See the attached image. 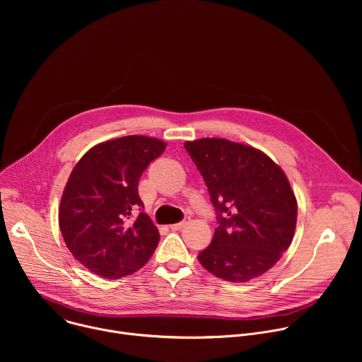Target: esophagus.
Masks as SVG:
<instances>
[{
    "mask_svg": "<svg viewBox=\"0 0 362 362\" xmlns=\"http://www.w3.org/2000/svg\"><path fill=\"white\" fill-rule=\"evenodd\" d=\"M186 223H187V219H183V221H182V222H179V223H173V225H170V229H172V230H179V229H182Z\"/></svg>",
    "mask_w": 362,
    "mask_h": 362,
    "instance_id": "esophagus-1",
    "label": "esophagus"
}]
</instances>
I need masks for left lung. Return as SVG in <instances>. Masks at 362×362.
<instances>
[{
  "label": "left lung",
  "instance_id": "obj_1",
  "mask_svg": "<svg viewBox=\"0 0 362 362\" xmlns=\"http://www.w3.org/2000/svg\"><path fill=\"white\" fill-rule=\"evenodd\" d=\"M185 148L218 221L199 262L229 282L261 276L289 247L296 226V199L285 173L262 151L225 139L186 141Z\"/></svg>",
  "mask_w": 362,
  "mask_h": 362
}]
</instances>
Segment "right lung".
I'll use <instances>...</instances> for the list:
<instances>
[{
  "instance_id": "obj_1",
  "label": "right lung",
  "mask_w": 362,
  "mask_h": 362,
  "mask_svg": "<svg viewBox=\"0 0 362 362\" xmlns=\"http://www.w3.org/2000/svg\"><path fill=\"white\" fill-rule=\"evenodd\" d=\"M165 141L126 136L90 148L66 185L59 222L69 250L93 274L119 279L139 271L159 243L143 212L139 180Z\"/></svg>"
}]
</instances>
